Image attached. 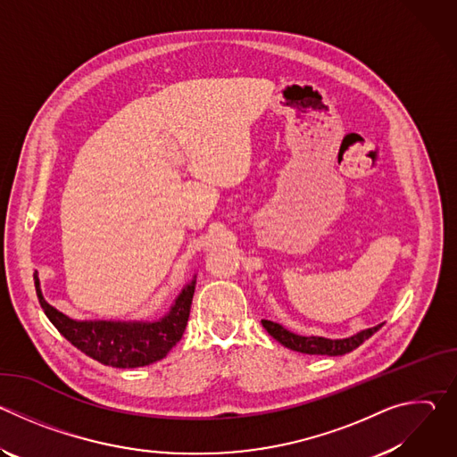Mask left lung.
Wrapping results in <instances>:
<instances>
[{"mask_svg": "<svg viewBox=\"0 0 457 457\" xmlns=\"http://www.w3.org/2000/svg\"><path fill=\"white\" fill-rule=\"evenodd\" d=\"M264 329L277 340L280 342L284 347L296 351V353H303V354H328V356H342L347 354L351 351H354L356 347H360L365 340H369L383 323L376 325V328L360 331L349 338H323V337H302L296 333L287 331L286 328H282L280 323L271 321V320H262Z\"/></svg>", "mask_w": 457, "mask_h": 457, "instance_id": "obj_1", "label": "left lung"}]
</instances>
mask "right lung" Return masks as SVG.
<instances>
[{
    "label": "right lung",
    "instance_id": "add662e5",
    "mask_svg": "<svg viewBox=\"0 0 457 457\" xmlns=\"http://www.w3.org/2000/svg\"><path fill=\"white\" fill-rule=\"evenodd\" d=\"M195 278L182 287L170 311L159 320H74L45 300L37 271L34 273L39 303L54 328L87 356L117 369L145 367L171 351L187 325Z\"/></svg>",
    "mask_w": 457,
    "mask_h": 457
}]
</instances>
